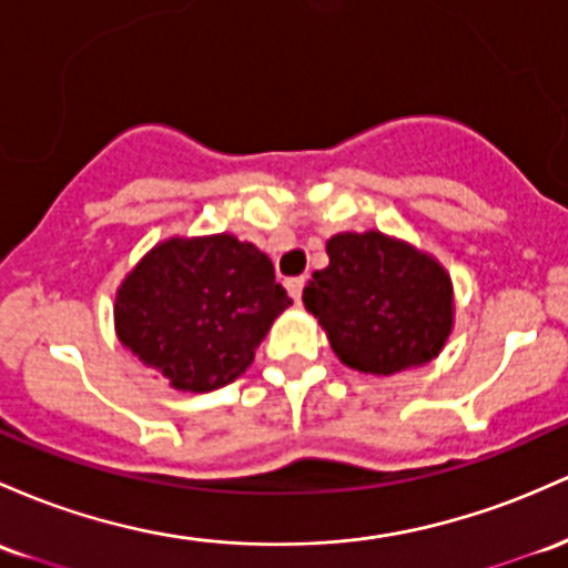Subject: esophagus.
Returning a JSON list of instances; mask_svg holds the SVG:
<instances>
[{
  "label": "esophagus",
  "mask_w": 568,
  "mask_h": 568,
  "mask_svg": "<svg viewBox=\"0 0 568 568\" xmlns=\"http://www.w3.org/2000/svg\"><path fill=\"white\" fill-rule=\"evenodd\" d=\"M285 288H288V294L294 302L298 304L302 302V288H304V277H291L288 283H285Z\"/></svg>",
  "instance_id": "1"
}]
</instances>
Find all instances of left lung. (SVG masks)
<instances>
[{
  "label": "left lung",
  "instance_id": "1",
  "mask_svg": "<svg viewBox=\"0 0 568 568\" xmlns=\"http://www.w3.org/2000/svg\"><path fill=\"white\" fill-rule=\"evenodd\" d=\"M326 253L302 298L342 364L385 377L439 355L456 310L439 261L379 232L336 234Z\"/></svg>",
  "mask_w": 568,
  "mask_h": 568
}]
</instances>
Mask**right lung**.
<instances>
[{"label":"right lung","instance_id":"obj_1","mask_svg":"<svg viewBox=\"0 0 568 568\" xmlns=\"http://www.w3.org/2000/svg\"><path fill=\"white\" fill-rule=\"evenodd\" d=\"M288 304L272 261L251 242L172 236L118 288L115 332L172 388L204 394L253 364L255 347Z\"/></svg>","mask_w":568,"mask_h":568}]
</instances>
